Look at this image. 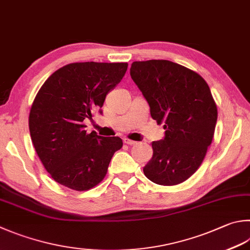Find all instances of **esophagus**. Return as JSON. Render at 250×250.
Wrapping results in <instances>:
<instances>
[{
	"label": "esophagus",
	"mask_w": 250,
	"mask_h": 250,
	"mask_svg": "<svg viewBox=\"0 0 250 250\" xmlns=\"http://www.w3.org/2000/svg\"><path fill=\"white\" fill-rule=\"evenodd\" d=\"M124 144H126V145H129V146H133V145H136L137 143H136V141H134V140H130V139H128V138H124Z\"/></svg>",
	"instance_id": "obj_1"
}]
</instances>
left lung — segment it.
Listing matches in <instances>:
<instances>
[{"instance_id": "1", "label": "left lung", "mask_w": 250, "mask_h": 250, "mask_svg": "<svg viewBox=\"0 0 250 250\" xmlns=\"http://www.w3.org/2000/svg\"><path fill=\"white\" fill-rule=\"evenodd\" d=\"M130 76L151 117L166 129L164 138L152 143L146 177L163 186L185 182L204 161L218 120L208 83L194 70L167 60L134 62Z\"/></svg>"}]
</instances>
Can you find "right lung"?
Listing matches in <instances>:
<instances>
[{"mask_svg": "<svg viewBox=\"0 0 250 250\" xmlns=\"http://www.w3.org/2000/svg\"><path fill=\"white\" fill-rule=\"evenodd\" d=\"M127 63H72L46 79L32 103L29 130L38 157L51 177L70 189L83 191L106 175L120 137L87 133L83 121L91 120L105 97L119 83Z\"/></svg>", "mask_w": 250, "mask_h": 250, "instance_id": "obj_1", "label": "right lung"}]
</instances>
